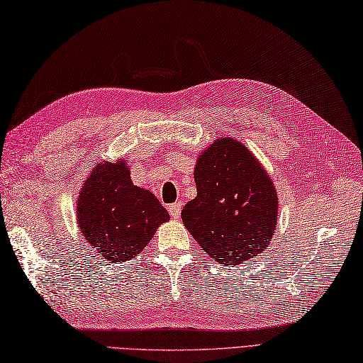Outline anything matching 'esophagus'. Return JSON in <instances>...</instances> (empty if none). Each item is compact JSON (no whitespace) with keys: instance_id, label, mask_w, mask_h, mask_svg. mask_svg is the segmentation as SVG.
<instances>
[{"instance_id":"esophagus-1","label":"esophagus","mask_w":363,"mask_h":363,"mask_svg":"<svg viewBox=\"0 0 363 363\" xmlns=\"http://www.w3.org/2000/svg\"><path fill=\"white\" fill-rule=\"evenodd\" d=\"M167 211H169V214L172 218H180L182 214V201H175L172 205L167 206Z\"/></svg>"}]
</instances>
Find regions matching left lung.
<instances>
[{
	"label": "left lung",
	"mask_w": 363,
	"mask_h": 363,
	"mask_svg": "<svg viewBox=\"0 0 363 363\" xmlns=\"http://www.w3.org/2000/svg\"><path fill=\"white\" fill-rule=\"evenodd\" d=\"M197 197L182 211L183 225L212 259L237 264L269 245L277 196L269 175L248 147L218 138L199 157Z\"/></svg>",
	"instance_id": "obj_1"
}]
</instances>
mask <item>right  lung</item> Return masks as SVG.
<instances>
[{"label": "right lung", "instance_id": "add662e5", "mask_svg": "<svg viewBox=\"0 0 363 363\" xmlns=\"http://www.w3.org/2000/svg\"><path fill=\"white\" fill-rule=\"evenodd\" d=\"M167 218L154 194L132 183L123 160L96 164L79 191L78 226L109 263L135 257Z\"/></svg>", "mask_w": 363, "mask_h": 363}]
</instances>
